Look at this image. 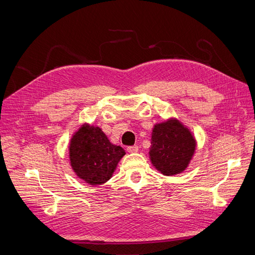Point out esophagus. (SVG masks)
Returning a JSON list of instances; mask_svg holds the SVG:
<instances>
[{"label": "esophagus", "mask_w": 255, "mask_h": 255, "mask_svg": "<svg viewBox=\"0 0 255 255\" xmlns=\"http://www.w3.org/2000/svg\"><path fill=\"white\" fill-rule=\"evenodd\" d=\"M128 151L129 153H136V152H138V146L137 145H129V146H128Z\"/></svg>", "instance_id": "obj_1"}]
</instances>
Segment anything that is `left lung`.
Masks as SVG:
<instances>
[{
	"mask_svg": "<svg viewBox=\"0 0 255 255\" xmlns=\"http://www.w3.org/2000/svg\"><path fill=\"white\" fill-rule=\"evenodd\" d=\"M196 150V140L187 128L171 119L155 125L152 130L150 159L164 175H174L187 168Z\"/></svg>",
	"mask_w": 255,
	"mask_h": 255,
	"instance_id": "8db88e82",
	"label": "left lung"
}]
</instances>
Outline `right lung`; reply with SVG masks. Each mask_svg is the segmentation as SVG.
Here are the masks:
<instances>
[{"instance_id":"obj_1","label":"right lung","mask_w":255,"mask_h":255,"mask_svg":"<svg viewBox=\"0 0 255 255\" xmlns=\"http://www.w3.org/2000/svg\"><path fill=\"white\" fill-rule=\"evenodd\" d=\"M70 163L80 179L90 185L109 181L126 152L113 144L99 127L84 125L71 138Z\"/></svg>"}]
</instances>
